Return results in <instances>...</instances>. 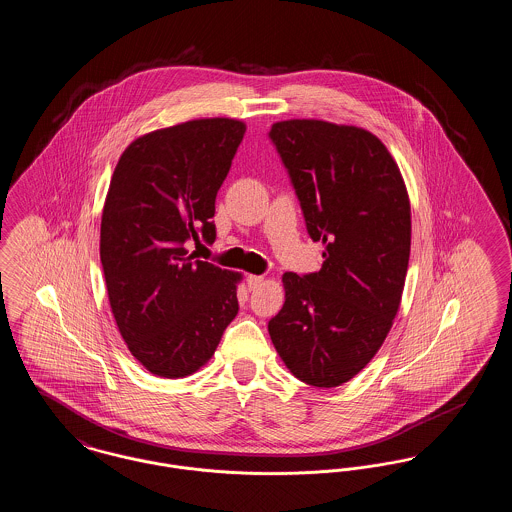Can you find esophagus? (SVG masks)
Returning <instances> with one entry per match:
<instances>
[{
  "instance_id": "1",
  "label": "esophagus",
  "mask_w": 512,
  "mask_h": 512,
  "mask_svg": "<svg viewBox=\"0 0 512 512\" xmlns=\"http://www.w3.org/2000/svg\"><path fill=\"white\" fill-rule=\"evenodd\" d=\"M263 282H265V276H257V274H249L247 276V288L249 290H257Z\"/></svg>"
}]
</instances>
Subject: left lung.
I'll use <instances>...</instances> for the list:
<instances>
[{"label":"left lung","instance_id":"8db88e82","mask_svg":"<svg viewBox=\"0 0 512 512\" xmlns=\"http://www.w3.org/2000/svg\"><path fill=\"white\" fill-rule=\"evenodd\" d=\"M322 242L318 272L282 276L286 301L268 322L280 359L315 388L349 382L378 353L399 311L411 255V203L388 147L359 126L317 119L268 132Z\"/></svg>","mask_w":512,"mask_h":512}]
</instances>
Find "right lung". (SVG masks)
Instances as JSON below:
<instances>
[{
	"label": "right lung",
	"mask_w": 512,
	"mask_h": 512,
	"mask_svg": "<svg viewBox=\"0 0 512 512\" xmlns=\"http://www.w3.org/2000/svg\"><path fill=\"white\" fill-rule=\"evenodd\" d=\"M245 122L195 119L122 151L105 197L99 257L111 311L134 359L161 378L205 365L238 315L240 272L194 261L215 242V199Z\"/></svg>",
	"instance_id": "1"
}]
</instances>
